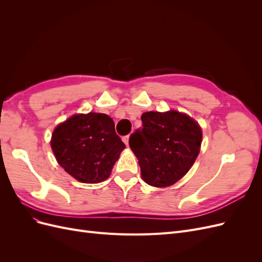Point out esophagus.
Segmentation results:
<instances>
[{"label":"esophagus","mask_w":262,"mask_h":262,"mask_svg":"<svg viewBox=\"0 0 262 262\" xmlns=\"http://www.w3.org/2000/svg\"><path fill=\"white\" fill-rule=\"evenodd\" d=\"M129 138H130V134H129V136H125V137H123V138H122V141L124 142L126 146L129 145Z\"/></svg>","instance_id":"34e87169"}]
</instances>
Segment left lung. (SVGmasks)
<instances>
[{
	"mask_svg": "<svg viewBox=\"0 0 262 262\" xmlns=\"http://www.w3.org/2000/svg\"><path fill=\"white\" fill-rule=\"evenodd\" d=\"M142 129L131 134L143 180L153 187H168L184 177L199 155L202 130L192 118L175 110L148 112L141 117Z\"/></svg>",
	"mask_w": 262,
	"mask_h": 262,
	"instance_id": "obj_1",
	"label": "left lung"
}]
</instances>
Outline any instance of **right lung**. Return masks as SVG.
I'll return each instance as SVG.
<instances>
[{"instance_id": "right-lung-1", "label": "right lung", "mask_w": 262, "mask_h": 262, "mask_svg": "<svg viewBox=\"0 0 262 262\" xmlns=\"http://www.w3.org/2000/svg\"><path fill=\"white\" fill-rule=\"evenodd\" d=\"M125 145L105 114L74 115L54 129L51 148L61 167L84 184L106 180Z\"/></svg>"}]
</instances>
